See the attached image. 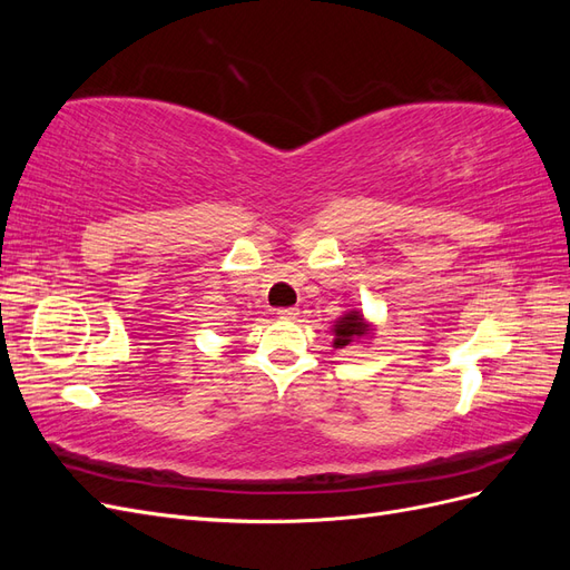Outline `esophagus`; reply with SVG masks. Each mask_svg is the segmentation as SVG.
<instances>
[{"label":"esophagus","instance_id":"34e87169","mask_svg":"<svg viewBox=\"0 0 570 570\" xmlns=\"http://www.w3.org/2000/svg\"><path fill=\"white\" fill-rule=\"evenodd\" d=\"M297 314H299V308H295V306H287V308H278V318H285V321H292V318H297Z\"/></svg>","mask_w":570,"mask_h":570}]
</instances>
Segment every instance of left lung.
Returning <instances> with one entry per match:
<instances>
[{"label":"left lung","instance_id":"left-lung-1","mask_svg":"<svg viewBox=\"0 0 570 570\" xmlns=\"http://www.w3.org/2000/svg\"><path fill=\"white\" fill-rule=\"evenodd\" d=\"M333 333H335L333 347L342 350V347H347V344H352L354 340L368 337L371 335V325L364 321V314H361V312H347V314L340 316L335 321Z\"/></svg>","mask_w":570,"mask_h":570}]
</instances>
